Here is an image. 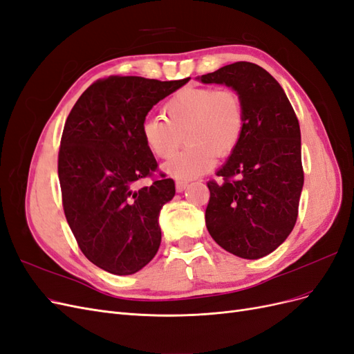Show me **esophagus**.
Listing matches in <instances>:
<instances>
[{
	"label": "esophagus",
	"mask_w": 354,
	"mask_h": 354,
	"mask_svg": "<svg viewBox=\"0 0 354 354\" xmlns=\"http://www.w3.org/2000/svg\"><path fill=\"white\" fill-rule=\"evenodd\" d=\"M186 187H187V181H185V180H177L176 181V189H177L178 194H181V192H185Z\"/></svg>",
	"instance_id": "34e87169"
}]
</instances>
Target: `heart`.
Masks as SVG:
<instances>
[{"label":"heart","instance_id":"b5f03b06","mask_svg":"<svg viewBox=\"0 0 354 354\" xmlns=\"http://www.w3.org/2000/svg\"><path fill=\"white\" fill-rule=\"evenodd\" d=\"M164 116L147 118L142 125L143 140L156 158L164 159L177 151L183 136L186 147L168 160L164 171L185 181L208 171L214 156H229L245 125L243 103L233 88L185 87L167 100Z\"/></svg>","mask_w":354,"mask_h":354}]
</instances>
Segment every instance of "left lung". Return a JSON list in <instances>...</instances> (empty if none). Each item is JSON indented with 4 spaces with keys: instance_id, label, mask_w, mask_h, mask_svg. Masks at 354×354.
<instances>
[{
    "instance_id": "obj_1",
    "label": "left lung",
    "mask_w": 354,
    "mask_h": 354,
    "mask_svg": "<svg viewBox=\"0 0 354 354\" xmlns=\"http://www.w3.org/2000/svg\"><path fill=\"white\" fill-rule=\"evenodd\" d=\"M198 80L238 91L245 112L241 140L217 171L223 181L207 183V229L230 254L261 259L285 242L298 216L304 171L297 115L279 82L255 63H232Z\"/></svg>"
}]
</instances>
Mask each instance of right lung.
Instances as JSON below:
<instances>
[{"mask_svg": "<svg viewBox=\"0 0 354 354\" xmlns=\"http://www.w3.org/2000/svg\"><path fill=\"white\" fill-rule=\"evenodd\" d=\"M189 80H99L81 94L63 128L57 171L68 224L82 254L112 274L138 272L159 250V211L176 185L159 174L151 186L137 187L158 168L142 125L159 100Z\"/></svg>", "mask_w": 354, "mask_h": 354, "instance_id": "obj_1", "label": "right lung"}]
</instances>
